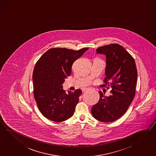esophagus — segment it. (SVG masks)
Listing matches in <instances>:
<instances>
[{"label": "esophagus", "mask_w": 156, "mask_h": 156, "mask_svg": "<svg viewBox=\"0 0 156 156\" xmlns=\"http://www.w3.org/2000/svg\"><path fill=\"white\" fill-rule=\"evenodd\" d=\"M89 89H87V88H85V89H82V92H85L86 91H87V90H88Z\"/></svg>", "instance_id": "obj_1"}]
</instances>
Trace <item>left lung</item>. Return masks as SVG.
Returning <instances> with one entry per match:
<instances>
[{
    "label": "left lung",
    "mask_w": 156,
    "mask_h": 156,
    "mask_svg": "<svg viewBox=\"0 0 156 156\" xmlns=\"http://www.w3.org/2000/svg\"><path fill=\"white\" fill-rule=\"evenodd\" d=\"M96 51V54L106 56L105 84L102 86L112 87L113 95L105 97L99 91V101L92 107L91 114L99 121L111 122L121 117L133 101L137 83V68L132 56L119 44L106 45Z\"/></svg>",
    "instance_id": "1"
}]
</instances>
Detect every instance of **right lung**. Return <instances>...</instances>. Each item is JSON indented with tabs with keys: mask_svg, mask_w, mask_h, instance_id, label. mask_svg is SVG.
<instances>
[{
	"mask_svg": "<svg viewBox=\"0 0 156 156\" xmlns=\"http://www.w3.org/2000/svg\"><path fill=\"white\" fill-rule=\"evenodd\" d=\"M88 49L50 48L37 62L33 74L34 95L38 108L46 118L60 122L74 114L82 90L69 91L66 94L62 85L71 75L73 63Z\"/></svg>",
	"mask_w": 156,
	"mask_h": 156,
	"instance_id": "1",
	"label": "right lung"
}]
</instances>
